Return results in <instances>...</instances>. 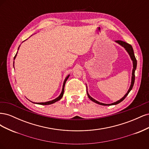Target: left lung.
<instances>
[{
	"label": "left lung",
	"instance_id": "1",
	"mask_svg": "<svg viewBox=\"0 0 149 149\" xmlns=\"http://www.w3.org/2000/svg\"><path fill=\"white\" fill-rule=\"evenodd\" d=\"M115 42H116L117 43H118L119 45H120L121 47H123L125 50L126 52H127L128 53V54L129 55L130 57V59H131V60L132 61V63H133V69H132V78H131V83H130V86L129 87V89L127 91V93H126L125 95L124 96V97H122L120 100L117 101L116 102H114L113 103H111V104H105V103H102V102H99L97 101H96V100H94V98H93L91 96L89 95L88 92V89H87V94H88V97L89 98V100H91L92 101L94 102L96 104H100V105H102V106H112V105H116L120 103V102L123 101L124 99L126 97V96H127L128 95V94L129 93V92L131 91L132 88H133V86H134V81H135V71H136V67H137V60H136V57H135V55H134V49L132 48V47L130 45H129V43H126L125 42H123V41H121V40H116V41H115Z\"/></svg>",
	"mask_w": 149,
	"mask_h": 149
}]
</instances>
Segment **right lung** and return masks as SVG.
<instances>
[{
  "instance_id": "obj_1",
  "label": "right lung",
  "mask_w": 149,
  "mask_h": 149,
  "mask_svg": "<svg viewBox=\"0 0 149 149\" xmlns=\"http://www.w3.org/2000/svg\"><path fill=\"white\" fill-rule=\"evenodd\" d=\"M19 47H20V46H19ZM19 49H18V50H19ZM17 53H16V55H15V56H14V58H13V60H15V58H16V56H17ZM13 68H14V61H13ZM70 74H68V75L66 77V78H65V79L64 80V82H63V88H62V91H61V94H60V96H58V97H57L56 98H55V100H52V101H47V102H33V103H34V104H40V105H49V104H53V103H55V102H56V101H58L59 100H60L62 98V97H63V94H64V89H65V83H66V81H67V79H68V78L70 77Z\"/></svg>"
}]
</instances>
